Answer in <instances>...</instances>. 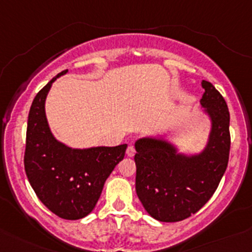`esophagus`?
<instances>
[{
    "label": "esophagus",
    "instance_id": "esophagus-1",
    "mask_svg": "<svg viewBox=\"0 0 252 252\" xmlns=\"http://www.w3.org/2000/svg\"><path fill=\"white\" fill-rule=\"evenodd\" d=\"M126 156H128V157H134L135 156L134 146H129V147L126 148Z\"/></svg>",
    "mask_w": 252,
    "mask_h": 252
}]
</instances>
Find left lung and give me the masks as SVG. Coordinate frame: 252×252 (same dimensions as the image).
Returning a JSON list of instances; mask_svg holds the SVG:
<instances>
[{
    "label": "left lung",
    "instance_id": "8db88e82",
    "mask_svg": "<svg viewBox=\"0 0 252 252\" xmlns=\"http://www.w3.org/2000/svg\"><path fill=\"white\" fill-rule=\"evenodd\" d=\"M200 103L211 121L206 146L193 154L181 153L175 143L159 137L135 142L136 193L156 220L176 222L191 217L209 201L228 164L229 112L222 95L202 81Z\"/></svg>",
    "mask_w": 252,
    "mask_h": 252
}]
</instances>
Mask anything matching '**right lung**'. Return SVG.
<instances>
[{
    "instance_id": "add662e5",
    "label": "right lung",
    "mask_w": 252,
    "mask_h": 252,
    "mask_svg": "<svg viewBox=\"0 0 252 252\" xmlns=\"http://www.w3.org/2000/svg\"><path fill=\"white\" fill-rule=\"evenodd\" d=\"M57 74L33 99L29 113L25 171L44 206L65 220H79L94 209L107 177L123 160L126 143L116 147L71 148L54 136L45 100Z\"/></svg>"
}]
</instances>
